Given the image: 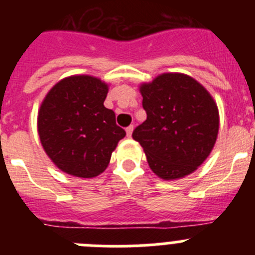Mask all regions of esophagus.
Listing matches in <instances>:
<instances>
[{
	"label": "esophagus",
	"mask_w": 255,
	"mask_h": 255,
	"mask_svg": "<svg viewBox=\"0 0 255 255\" xmlns=\"http://www.w3.org/2000/svg\"><path fill=\"white\" fill-rule=\"evenodd\" d=\"M132 130H134V125H130L126 128V134H128V136H131Z\"/></svg>",
	"instance_id": "esophagus-1"
}]
</instances>
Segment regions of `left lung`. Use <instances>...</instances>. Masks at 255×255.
<instances>
[{
    "instance_id": "8db88e82",
    "label": "left lung",
    "mask_w": 255,
    "mask_h": 255,
    "mask_svg": "<svg viewBox=\"0 0 255 255\" xmlns=\"http://www.w3.org/2000/svg\"><path fill=\"white\" fill-rule=\"evenodd\" d=\"M147 120L135 128L149 167L164 180L184 177L203 163L218 134L211 94L184 74H162L140 87Z\"/></svg>"
}]
</instances>
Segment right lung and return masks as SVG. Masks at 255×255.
<instances>
[{
    "label": "right lung",
    "instance_id": "right-lung-1",
    "mask_svg": "<svg viewBox=\"0 0 255 255\" xmlns=\"http://www.w3.org/2000/svg\"><path fill=\"white\" fill-rule=\"evenodd\" d=\"M107 84L88 75L58 82L38 114L40 143L52 162L76 177H94L110 163L126 135L112 110L105 107Z\"/></svg>",
    "mask_w": 255,
    "mask_h": 255
}]
</instances>
